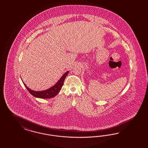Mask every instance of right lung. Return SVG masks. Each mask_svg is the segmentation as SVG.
<instances>
[{
    "label": "right lung",
    "instance_id": "right-lung-1",
    "mask_svg": "<svg viewBox=\"0 0 148 148\" xmlns=\"http://www.w3.org/2000/svg\"><path fill=\"white\" fill-rule=\"evenodd\" d=\"M69 73V71L65 73L63 76L61 77V79L58 81V82L53 86L52 87L50 88L48 90H45L43 91H35L27 87L26 85L23 82L24 85L27 88V90L30 92V93L34 96L36 98H39L46 99L51 98L54 97L56 96L57 94H58L59 92L61 89L63 85V82L64 81V79L66 77L67 75Z\"/></svg>",
    "mask_w": 148,
    "mask_h": 148
}]
</instances>
